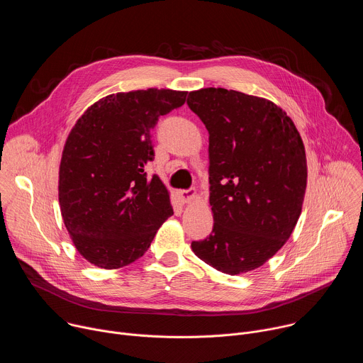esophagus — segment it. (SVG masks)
I'll return each mask as SVG.
<instances>
[{
    "instance_id": "obj_1",
    "label": "esophagus",
    "mask_w": 363,
    "mask_h": 363,
    "mask_svg": "<svg viewBox=\"0 0 363 363\" xmlns=\"http://www.w3.org/2000/svg\"><path fill=\"white\" fill-rule=\"evenodd\" d=\"M178 195H179V198H181V201L184 202V203H188V202H191L192 199H195V196H196V191L195 189H182V191H179L178 192Z\"/></svg>"
}]
</instances>
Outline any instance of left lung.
<instances>
[{
  "label": "left lung",
  "instance_id": "left-lung-1",
  "mask_svg": "<svg viewBox=\"0 0 363 363\" xmlns=\"http://www.w3.org/2000/svg\"><path fill=\"white\" fill-rule=\"evenodd\" d=\"M188 106L210 133L214 228L194 241L201 260L225 274L262 267L290 238L307 185L294 122L266 97L223 87L189 91Z\"/></svg>",
  "mask_w": 363,
  "mask_h": 363
}]
</instances>
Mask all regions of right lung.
Here are the masks:
<instances>
[{
	"label": "right lung",
	"instance_id": "right-lung-1",
	"mask_svg": "<svg viewBox=\"0 0 363 363\" xmlns=\"http://www.w3.org/2000/svg\"><path fill=\"white\" fill-rule=\"evenodd\" d=\"M186 91L112 93L72 128L59 169V202L67 233L86 260L115 270L140 258L174 214L169 191L145 167L153 161L150 130L181 108Z\"/></svg>",
	"mask_w": 363,
	"mask_h": 363
}]
</instances>
